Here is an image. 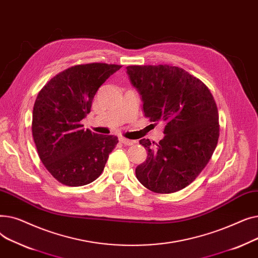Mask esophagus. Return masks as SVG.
<instances>
[{
    "instance_id": "obj_1",
    "label": "esophagus",
    "mask_w": 258,
    "mask_h": 258,
    "mask_svg": "<svg viewBox=\"0 0 258 258\" xmlns=\"http://www.w3.org/2000/svg\"><path fill=\"white\" fill-rule=\"evenodd\" d=\"M119 141H120L121 143H123L124 145H133V144L135 143V141H133V140H128V139L123 138V137H119Z\"/></svg>"
}]
</instances>
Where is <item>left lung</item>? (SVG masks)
<instances>
[{
  "label": "left lung",
  "instance_id": "left-lung-1",
  "mask_svg": "<svg viewBox=\"0 0 258 258\" xmlns=\"http://www.w3.org/2000/svg\"><path fill=\"white\" fill-rule=\"evenodd\" d=\"M151 121H164L159 143L139 142L147 151L136 177L150 190L171 194L190 184L209 162L218 144L219 113L209 89L178 67H126Z\"/></svg>",
  "mask_w": 258,
  "mask_h": 258
}]
</instances>
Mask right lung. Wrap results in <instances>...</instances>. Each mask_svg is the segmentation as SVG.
Returning <instances> with one entry per match:
<instances>
[{"label":"right lung","mask_w":258,"mask_h":258,"mask_svg":"<svg viewBox=\"0 0 258 258\" xmlns=\"http://www.w3.org/2000/svg\"><path fill=\"white\" fill-rule=\"evenodd\" d=\"M121 66L78 64L54 76L40 90L33 106L32 135L40 161L58 182L84 186L101 174L118 143L80 124L95 94Z\"/></svg>","instance_id":"1"}]
</instances>
